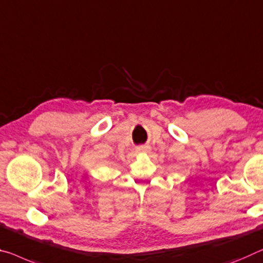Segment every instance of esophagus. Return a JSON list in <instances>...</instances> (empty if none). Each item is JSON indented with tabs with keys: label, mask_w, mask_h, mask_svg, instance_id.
<instances>
[{
	"label": "esophagus",
	"mask_w": 263,
	"mask_h": 263,
	"mask_svg": "<svg viewBox=\"0 0 263 263\" xmlns=\"http://www.w3.org/2000/svg\"><path fill=\"white\" fill-rule=\"evenodd\" d=\"M137 152H139V153H148L149 152V148L148 147H143V145H142V147L137 148Z\"/></svg>",
	"instance_id": "34e87169"
}]
</instances>
